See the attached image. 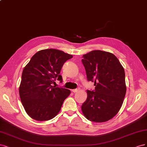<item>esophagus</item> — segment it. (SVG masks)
Returning <instances> with one entry per match:
<instances>
[{"instance_id":"esophagus-1","label":"esophagus","mask_w":147,"mask_h":147,"mask_svg":"<svg viewBox=\"0 0 147 147\" xmlns=\"http://www.w3.org/2000/svg\"><path fill=\"white\" fill-rule=\"evenodd\" d=\"M79 90V89H73V90H72V92H73V93H75V92H77Z\"/></svg>"}]
</instances>
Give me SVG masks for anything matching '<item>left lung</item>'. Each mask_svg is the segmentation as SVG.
<instances>
[{"instance_id":"left-lung-1","label":"left lung","mask_w":147,"mask_h":147,"mask_svg":"<svg viewBox=\"0 0 147 147\" xmlns=\"http://www.w3.org/2000/svg\"><path fill=\"white\" fill-rule=\"evenodd\" d=\"M82 57L87 80L95 86L94 92L87 90L82 113L90 121H107L117 115L123 102L126 92L124 68L109 52L94 50Z\"/></svg>"}]
</instances>
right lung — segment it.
<instances>
[{
	"label": "right lung",
	"mask_w": 147,
	"mask_h": 147,
	"mask_svg": "<svg viewBox=\"0 0 147 147\" xmlns=\"http://www.w3.org/2000/svg\"><path fill=\"white\" fill-rule=\"evenodd\" d=\"M73 55L55 49L41 50L32 56L23 69L19 93L26 113L37 121H47L60 112L71 93L67 88L53 86L64 63Z\"/></svg>",
	"instance_id": "obj_1"
}]
</instances>
